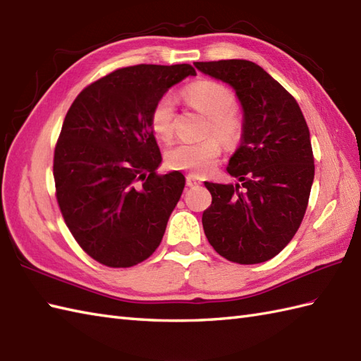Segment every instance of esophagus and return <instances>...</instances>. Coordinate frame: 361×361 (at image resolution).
<instances>
[{
    "label": "esophagus",
    "mask_w": 361,
    "mask_h": 361,
    "mask_svg": "<svg viewBox=\"0 0 361 361\" xmlns=\"http://www.w3.org/2000/svg\"><path fill=\"white\" fill-rule=\"evenodd\" d=\"M187 185H188V187H197V185H201V179H199L197 176L188 174V176H187Z\"/></svg>",
    "instance_id": "34e87169"
}]
</instances>
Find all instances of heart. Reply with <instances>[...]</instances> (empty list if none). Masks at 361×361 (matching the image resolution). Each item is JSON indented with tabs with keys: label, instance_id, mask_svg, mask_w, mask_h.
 Listing matches in <instances>:
<instances>
[{
	"label": "heart",
	"instance_id": "heart-1",
	"mask_svg": "<svg viewBox=\"0 0 361 361\" xmlns=\"http://www.w3.org/2000/svg\"><path fill=\"white\" fill-rule=\"evenodd\" d=\"M187 105L207 117V125L199 142H179L166 149L165 162L173 170L191 174H205L218 162L221 140L226 145H236L243 139L244 122L236 106V95L224 83L214 80H199L185 86L180 92ZM176 109L170 95L159 97L149 111L151 131L159 140H171L174 134Z\"/></svg>",
	"mask_w": 361,
	"mask_h": 361
}]
</instances>
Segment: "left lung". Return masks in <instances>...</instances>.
<instances>
[{
	"mask_svg": "<svg viewBox=\"0 0 361 361\" xmlns=\"http://www.w3.org/2000/svg\"><path fill=\"white\" fill-rule=\"evenodd\" d=\"M195 66L233 86L244 108L241 145L227 166L239 183L205 182L212 193L205 236L231 262L269 261L292 241L309 204L315 165L307 123L293 95L255 63Z\"/></svg>",
	"mask_w": 361,
	"mask_h": 361,
	"instance_id": "1",
	"label": "left lung"
}]
</instances>
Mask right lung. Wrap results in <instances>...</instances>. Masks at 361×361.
Instances as JSON below:
<instances>
[{
    "mask_svg": "<svg viewBox=\"0 0 361 361\" xmlns=\"http://www.w3.org/2000/svg\"><path fill=\"white\" fill-rule=\"evenodd\" d=\"M195 74L191 65L120 68L72 102L54 151L55 197L78 245L103 266L133 267L162 241L185 178L157 174L149 111Z\"/></svg>",
    "mask_w": 361,
    "mask_h": 361,
    "instance_id": "obj_1",
    "label": "right lung"
}]
</instances>
